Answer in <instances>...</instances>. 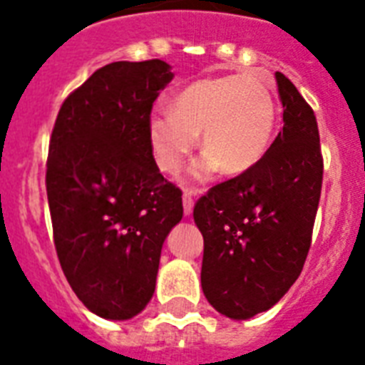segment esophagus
I'll use <instances>...</instances> for the list:
<instances>
[{"instance_id":"esophagus-1","label":"esophagus","mask_w":365,"mask_h":365,"mask_svg":"<svg viewBox=\"0 0 365 365\" xmlns=\"http://www.w3.org/2000/svg\"><path fill=\"white\" fill-rule=\"evenodd\" d=\"M193 195H191V191H185V193H183V212H185V216H189V214L193 212Z\"/></svg>"}]
</instances>
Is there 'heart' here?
<instances>
[{
  "instance_id": "heart-1",
  "label": "heart",
  "mask_w": 365,
  "mask_h": 365,
  "mask_svg": "<svg viewBox=\"0 0 365 365\" xmlns=\"http://www.w3.org/2000/svg\"><path fill=\"white\" fill-rule=\"evenodd\" d=\"M278 125V106L265 81L255 76H225L191 83L170 108L153 111L148 138L155 163L178 174L202 132L206 153L189 168V178L206 182L222 168L239 176L261 163Z\"/></svg>"
}]
</instances>
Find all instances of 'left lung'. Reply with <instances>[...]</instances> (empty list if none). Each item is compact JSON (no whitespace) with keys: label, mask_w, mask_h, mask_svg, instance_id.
I'll list each match as a JSON object with an SVG mask.
<instances>
[{"label":"left lung","mask_w":365,"mask_h":365,"mask_svg":"<svg viewBox=\"0 0 365 365\" xmlns=\"http://www.w3.org/2000/svg\"><path fill=\"white\" fill-rule=\"evenodd\" d=\"M284 126L252 170L217 183L197 200L205 239L200 282L206 299L233 320H248L282 299L303 271L322 191L317 117L277 71Z\"/></svg>","instance_id":"left-lung-1"}]
</instances>
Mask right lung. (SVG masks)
Wrapping results in <instances>:
<instances>
[{"instance_id": "right-lung-1", "label": "right lung", "mask_w": 365, "mask_h": 365, "mask_svg": "<svg viewBox=\"0 0 365 365\" xmlns=\"http://www.w3.org/2000/svg\"><path fill=\"white\" fill-rule=\"evenodd\" d=\"M174 73L163 60L113 62L64 100L47 159L54 248L88 311L128 320L153 297L163 242L183 216L159 172L148 121Z\"/></svg>"}]
</instances>
